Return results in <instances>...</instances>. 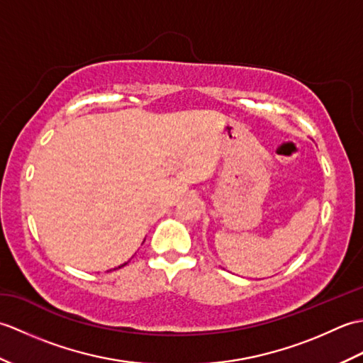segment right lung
<instances>
[{"label": "right lung", "instance_id": "obj_1", "mask_svg": "<svg viewBox=\"0 0 363 363\" xmlns=\"http://www.w3.org/2000/svg\"><path fill=\"white\" fill-rule=\"evenodd\" d=\"M126 264H128V262H126ZM126 264H123V265H120V267H118V268H121V267H125V265H126Z\"/></svg>", "mask_w": 363, "mask_h": 363}]
</instances>
